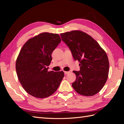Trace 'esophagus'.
Wrapping results in <instances>:
<instances>
[{
  "instance_id": "1",
  "label": "esophagus",
  "mask_w": 124,
  "mask_h": 124,
  "mask_svg": "<svg viewBox=\"0 0 124 124\" xmlns=\"http://www.w3.org/2000/svg\"><path fill=\"white\" fill-rule=\"evenodd\" d=\"M69 73V72H68V71H64V73L65 75L68 74Z\"/></svg>"
}]
</instances>
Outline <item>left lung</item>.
<instances>
[{
	"instance_id": "8db88e82",
	"label": "left lung",
	"mask_w": 124,
	"mask_h": 124,
	"mask_svg": "<svg viewBox=\"0 0 124 124\" xmlns=\"http://www.w3.org/2000/svg\"><path fill=\"white\" fill-rule=\"evenodd\" d=\"M62 40L69 47L80 70L73 71L77 77L72 84L78 93L92 96L99 93L106 83L109 70L107 55L92 37L82 31L61 33Z\"/></svg>"
}]
</instances>
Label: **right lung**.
Segmentation results:
<instances>
[{"label":"right lung","instance_id":"1","mask_svg":"<svg viewBox=\"0 0 124 124\" xmlns=\"http://www.w3.org/2000/svg\"><path fill=\"white\" fill-rule=\"evenodd\" d=\"M57 33L43 32L29 39L21 48L16 61L17 76L29 95L44 98L57 89L64 77L62 71L47 70L52 53L61 42Z\"/></svg>","mask_w":124,"mask_h":124}]
</instances>
